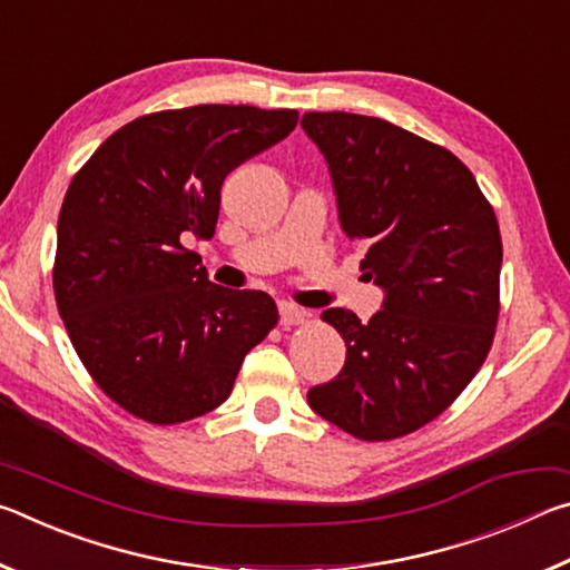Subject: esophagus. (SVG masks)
Instances as JSON below:
<instances>
[{
	"mask_svg": "<svg viewBox=\"0 0 570 570\" xmlns=\"http://www.w3.org/2000/svg\"><path fill=\"white\" fill-rule=\"evenodd\" d=\"M278 314H282V326L284 330H292V326H298L306 322V312L304 308H298L294 304H278Z\"/></svg>",
	"mask_w": 570,
	"mask_h": 570,
	"instance_id": "esophagus-1",
	"label": "esophagus"
}]
</instances>
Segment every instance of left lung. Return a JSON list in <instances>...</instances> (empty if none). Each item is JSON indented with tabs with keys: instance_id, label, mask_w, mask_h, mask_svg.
Masks as SVG:
<instances>
[{
	"instance_id": "left-lung-1",
	"label": "left lung",
	"mask_w": 570,
	"mask_h": 570,
	"mask_svg": "<svg viewBox=\"0 0 570 570\" xmlns=\"http://www.w3.org/2000/svg\"><path fill=\"white\" fill-rule=\"evenodd\" d=\"M302 128L330 163L342 228L364 250L362 278L384 288L370 322L350 308L322 314L346 362L308 390V407L356 440H397L445 412L493 346L495 210L458 156L387 120L306 112Z\"/></svg>"
}]
</instances>
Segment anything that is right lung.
Masks as SVG:
<instances>
[{
	"label": "right lung",
	"instance_id": "right-lung-1",
	"mask_svg": "<svg viewBox=\"0 0 570 570\" xmlns=\"http://www.w3.org/2000/svg\"><path fill=\"white\" fill-rule=\"evenodd\" d=\"M296 122V110L254 105L150 112L75 173L57 220L55 302L95 384L138 420L216 410L276 326L272 296L208 282L188 246L214 238L228 173Z\"/></svg>",
	"mask_w": 570,
	"mask_h": 570
}]
</instances>
